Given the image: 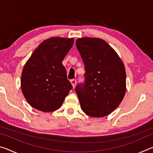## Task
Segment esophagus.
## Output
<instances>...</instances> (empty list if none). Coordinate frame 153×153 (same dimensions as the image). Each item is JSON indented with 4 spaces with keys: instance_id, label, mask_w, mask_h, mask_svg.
<instances>
[{
    "instance_id": "esophagus-1",
    "label": "esophagus",
    "mask_w": 153,
    "mask_h": 153,
    "mask_svg": "<svg viewBox=\"0 0 153 153\" xmlns=\"http://www.w3.org/2000/svg\"><path fill=\"white\" fill-rule=\"evenodd\" d=\"M70 82L72 85V86H73V88H74L75 87H76V79H71L70 80Z\"/></svg>"
}]
</instances>
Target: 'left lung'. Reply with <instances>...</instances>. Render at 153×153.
Wrapping results in <instances>:
<instances>
[{
    "label": "left lung",
    "instance_id": "obj_1",
    "mask_svg": "<svg viewBox=\"0 0 153 153\" xmlns=\"http://www.w3.org/2000/svg\"><path fill=\"white\" fill-rule=\"evenodd\" d=\"M76 45L86 69L85 84L76 88L82 110L92 117L109 115L126 94L125 65L115 51L100 38H79Z\"/></svg>",
    "mask_w": 153,
    "mask_h": 153
}]
</instances>
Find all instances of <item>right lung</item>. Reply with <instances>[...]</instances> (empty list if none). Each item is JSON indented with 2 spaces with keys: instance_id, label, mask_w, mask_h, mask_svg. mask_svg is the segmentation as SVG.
<instances>
[{
  "instance_id": "1",
  "label": "right lung",
  "mask_w": 153,
  "mask_h": 153,
  "mask_svg": "<svg viewBox=\"0 0 153 153\" xmlns=\"http://www.w3.org/2000/svg\"><path fill=\"white\" fill-rule=\"evenodd\" d=\"M74 43L73 38H49L38 45L25 63L21 88L33 108L47 113L63 105L72 85L62 62Z\"/></svg>"
}]
</instances>
